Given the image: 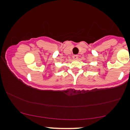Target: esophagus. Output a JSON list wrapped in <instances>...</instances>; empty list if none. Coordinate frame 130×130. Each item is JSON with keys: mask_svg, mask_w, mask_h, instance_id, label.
<instances>
[{"mask_svg": "<svg viewBox=\"0 0 130 130\" xmlns=\"http://www.w3.org/2000/svg\"><path fill=\"white\" fill-rule=\"evenodd\" d=\"M73 58H74V59H78V55H74L73 56Z\"/></svg>", "mask_w": 130, "mask_h": 130, "instance_id": "esophagus-1", "label": "esophagus"}]
</instances>
